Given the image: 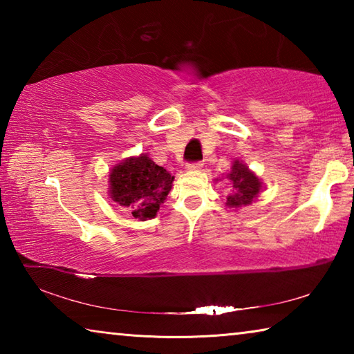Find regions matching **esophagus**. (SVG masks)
Returning a JSON list of instances; mask_svg holds the SVG:
<instances>
[{"label": "esophagus", "mask_w": 354, "mask_h": 354, "mask_svg": "<svg viewBox=\"0 0 354 354\" xmlns=\"http://www.w3.org/2000/svg\"><path fill=\"white\" fill-rule=\"evenodd\" d=\"M189 171H198L203 169V164L201 162H192V164H187V167H185Z\"/></svg>", "instance_id": "34e87169"}]
</instances>
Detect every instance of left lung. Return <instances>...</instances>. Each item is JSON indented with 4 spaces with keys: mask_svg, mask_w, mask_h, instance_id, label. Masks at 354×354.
<instances>
[{
    "mask_svg": "<svg viewBox=\"0 0 354 354\" xmlns=\"http://www.w3.org/2000/svg\"><path fill=\"white\" fill-rule=\"evenodd\" d=\"M225 178L231 184V190L226 196L225 205L231 209H241L250 206L257 195L262 192V181L254 171L248 169L247 164L236 159L231 164V170L226 173Z\"/></svg>",
    "mask_w": 354,
    "mask_h": 354,
    "instance_id": "obj_1",
    "label": "left lung"
}]
</instances>
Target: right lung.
<instances>
[{
  "label": "right lung",
  "instance_id": "add662e5",
  "mask_svg": "<svg viewBox=\"0 0 354 354\" xmlns=\"http://www.w3.org/2000/svg\"><path fill=\"white\" fill-rule=\"evenodd\" d=\"M171 176L148 154L131 156L112 167L107 194L122 209L139 220L154 218L171 190Z\"/></svg>",
  "mask_w": 354,
  "mask_h": 354
}]
</instances>
